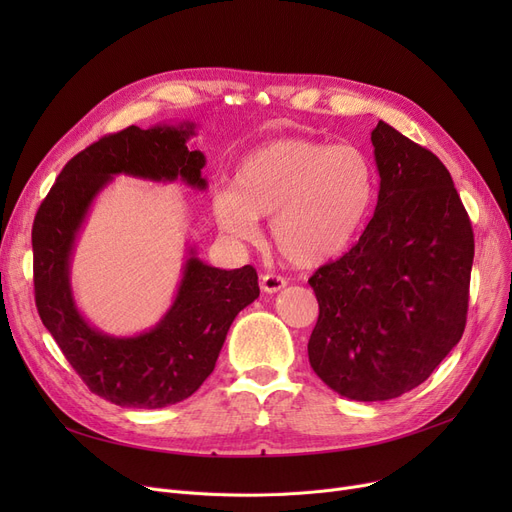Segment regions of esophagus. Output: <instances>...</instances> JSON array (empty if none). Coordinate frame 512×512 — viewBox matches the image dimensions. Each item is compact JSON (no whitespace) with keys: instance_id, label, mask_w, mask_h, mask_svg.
<instances>
[{"instance_id":"34e87169","label":"esophagus","mask_w":512,"mask_h":512,"mask_svg":"<svg viewBox=\"0 0 512 512\" xmlns=\"http://www.w3.org/2000/svg\"><path fill=\"white\" fill-rule=\"evenodd\" d=\"M259 286H261L263 292L274 294V292H280L286 286V280L282 276H276V274H263Z\"/></svg>"}]
</instances>
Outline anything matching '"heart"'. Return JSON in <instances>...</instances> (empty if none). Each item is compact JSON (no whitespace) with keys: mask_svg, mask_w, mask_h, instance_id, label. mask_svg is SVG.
<instances>
[{"mask_svg":"<svg viewBox=\"0 0 512 512\" xmlns=\"http://www.w3.org/2000/svg\"><path fill=\"white\" fill-rule=\"evenodd\" d=\"M375 201V170L355 145L286 137L240 159L232 186L211 199L218 228L240 242L270 220L278 253L294 267H321L355 245Z\"/></svg>","mask_w":512,"mask_h":512,"instance_id":"heart-1","label":"heart"}]
</instances>
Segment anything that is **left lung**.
Segmentation results:
<instances>
[{"label":"left lung","instance_id":"8db88e82","mask_svg":"<svg viewBox=\"0 0 512 512\" xmlns=\"http://www.w3.org/2000/svg\"><path fill=\"white\" fill-rule=\"evenodd\" d=\"M378 205L357 245L309 278L319 317L307 351L340 396L390 400L423 384L459 344L469 305L473 230L450 172L378 122Z\"/></svg>","mask_w":512,"mask_h":512}]
</instances>
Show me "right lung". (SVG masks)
<instances>
[{"label":"right lung","mask_w":512,"mask_h":512,"mask_svg":"<svg viewBox=\"0 0 512 512\" xmlns=\"http://www.w3.org/2000/svg\"><path fill=\"white\" fill-rule=\"evenodd\" d=\"M197 124L128 126L72 157L33 224L35 301L43 326L91 392L130 409H164L209 378L234 317L259 297L251 265L220 270L188 247L170 309L151 330L112 336L91 326L74 301L70 265L97 195L116 176L176 182L205 191V155L188 151Z\"/></svg>","instance_id":"obj_1"}]
</instances>
